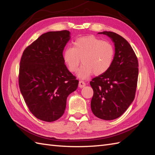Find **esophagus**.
Instances as JSON below:
<instances>
[{
	"label": "esophagus",
	"mask_w": 155,
	"mask_h": 155,
	"mask_svg": "<svg viewBox=\"0 0 155 155\" xmlns=\"http://www.w3.org/2000/svg\"><path fill=\"white\" fill-rule=\"evenodd\" d=\"M86 86V83L84 81H79L78 83V86L80 87V88H84V87Z\"/></svg>",
	"instance_id": "1"
}]
</instances>
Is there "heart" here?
I'll list each match as a JSON object with an SVG mask.
<instances>
[{"instance_id":"obj_1","label":"heart","mask_w":155,"mask_h":155,"mask_svg":"<svg viewBox=\"0 0 155 155\" xmlns=\"http://www.w3.org/2000/svg\"><path fill=\"white\" fill-rule=\"evenodd\" d=\"M114 55V48L109 42L94 36L82 37L75 40L73 48H67L63 53V60L71 73L77 72L82 79L94 74L99 76L105 73L111 66Z\"/></svg>"}]
</instances>
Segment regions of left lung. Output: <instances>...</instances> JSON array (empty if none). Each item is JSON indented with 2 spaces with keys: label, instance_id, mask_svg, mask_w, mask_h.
<instances>
[{
  "label": "left lung",
  "instance_id": "1",
  "mask_svg": "<svg viewBox=\"0 0 155 155\" xmlns=\"http://www.w3.org/2000/svg\"><path fill=\"white\" fill-rule=\"evenodd\" d=\"M114 45L113 61L105 73L95 77L91 109L95 116L105 120L120 117L133 102L138 78V61L132 46L115 33L103 31Z\"/></svg>",
  "mask_w": 155,
  "mask_h": 155
}]
</instances>
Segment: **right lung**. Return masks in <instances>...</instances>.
<instances>
[{"label":"right lung","instance_id":"obj_1","mask_svg":"<svg viewBox=\"0 0 155 155\" xmlns=\"http://www.w3.org/2000/svg\"><path fill=\"white\" fill-rule=\"evenodd\" d=\"M70 35L67 30L44 33L21 56L19 89L29 110L39 120L53 122L60 118L67 97L78 87V81L63 60Z\"/></svg>","mask_w":155,"mask_h":155}]
</instances>
